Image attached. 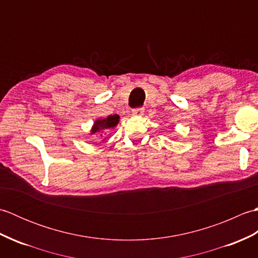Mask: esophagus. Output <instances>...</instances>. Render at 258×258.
Returning a JSON list of instances; mask_svg holds the SVG:
<instances>
[{
	"label": "esophagus",
	"mask_w": 258,
	"mask_h": 258,
	"mask_svg": "<svg viewBox=\"0 0 258 258\" xmlns=\"http://www.w3.org/2000/svg\"><path fill=\"white\" fill-rule=\"evenodd\" d=\"M132 114L135 115V116H141V115L144 114V108L143 107L134 108V109H132Z\"/></svg>",
	"instance_id": "1"
}]
</instances>
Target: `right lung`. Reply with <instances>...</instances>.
Instances as JSON below:
<instances>
[{
    "mask_svg": "<svg viewBox=\"0 0 258 258\" xmlns=\"http://www.w3.org/2000/svg\"><path fill=\"white\" fill-rule=\"evenodd\" d=\"M118 120H119V116L116 114L108 115V116L105 118H98L94 122V125H93V127L91 130V134L102 133V132H105V131H107L109 128H113L117 125ZM101 136H102V134H101Z\"/></svg>",
    "mask_w": 258,
    "mask_h": 258,
    "instance_id": "1",
    "label": "right lung"
}]
</instances>
